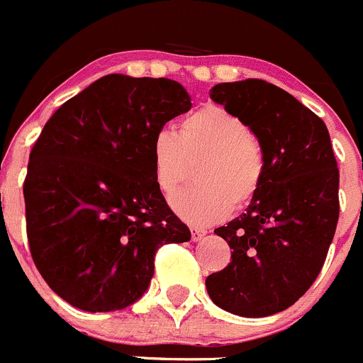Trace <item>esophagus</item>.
<instances>
[{"label":"esophagus","instance_id":"obj_1","mask_svg":"<svg viewBox=\"0 0 363 363\" xmlns=\"http://www.w3.org/2000/svg\"><path fill=\"white\" fill-rule=\"evenodd\" d=\"M204 235H206V231H204V229H201V228H190V236H192L194 242H199V240L203 238Z\"/></svg>","mask_w":363,"mask_h":363}]
</instances>
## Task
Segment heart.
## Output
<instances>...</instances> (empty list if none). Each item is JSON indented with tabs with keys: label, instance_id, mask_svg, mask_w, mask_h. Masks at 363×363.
Instances as JSON below:
<instances>
[{
	"label": "heart",
	"instance_id": "heart-1",
	"mask_svg": "<svg viewBox=\"0 0 363 363\" xmlns=\"http://www.w3.org/2000/svg\"><path fill=\"white\" fill-rule=\"evenodd\" d=\"M197 164V185L171 196L174 213L194 225L222 220L259 194L267 178L263 143L231 111L206 106L185 116L178 134L162 128L153 135V180L171 194Z\"/></svg>",
	"mask_w": 363,
	"mask_h": 363
}]
</instances>
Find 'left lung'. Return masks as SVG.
<instances>
[{"label":"left lung","instance_id":"1","mask_svg":"<svg viewBox=\"0 0 363 363\" xmlns=\"http://www.w3.org/2000/svg\"><path fill=\"white\" fill-rule=\"evenodd\" d=\"M210 96L263 143L267 178L245 213L215 235L231 263L208 275L215 305L243 318L291 307L321 272L339 220V169L325 121L261 79L222 82Z\"/></svg>","mask_w":363,"mask_h":363}]
</instances>
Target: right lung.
Returning <instances> with one entry per match:
<instances>
[{"instance_id":"obj_1","label":"right lung","mask_w":363,"mask_h":363,"mask_svg":"<svg viewBox=\"0 0 363 363\" xmlns=\"http://www.w3.org/2000/svg\"><path fill=\"white\" fill-rule=\"evenodd\" d=\"M192 107L171 79L100 77L45 123L24 180L26 233L49 288L81 311L141 298L166 243L190 240L153 180L152 141Z\"/></svg>"}]
</instances>
